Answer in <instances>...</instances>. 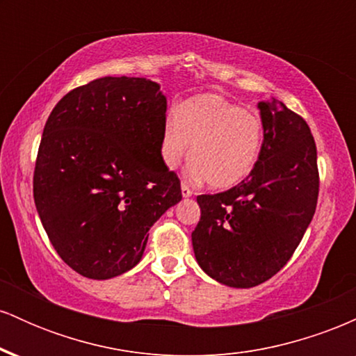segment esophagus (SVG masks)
Instances as JSON below:
<instances>
[{
	"label": "esophagus",
	"mask_w": 356,
	"mask_h": 356,
	"mask_svg": "<svg viewBox=\"0 0 356 356\" xmlns=\"http://www.w3.org/2000/svg\"><path fill=\"white\" fill-rule=\"evenodd\" d=\"M181 192H182V197H191V195L194 194V191H192L191 187L187 186V184H182V187H181Z\"/></svg>",
	"instance_id": "esophagus-1"
}]
</instances>
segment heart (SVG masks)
Here are the masks:
<instances>
[{"mask_svg": "<svg viewBox=\"0 0 356 356\" xmlns=\"http://www.w3.org/2000/svg\"><path fill=\"white\" fill-rule=\"evenodd\" d=\"M261 147L263 120L259 115L218 93H202L184 102L177 115H167L161 157L167 169H174L189 154L187 177L191 181L206 179L212 189H229L251 174Z\"/></svg>", "mask_w": 356, "mask_h": 356, "instance_id": "obj_1", "label": "heart"}]
</instances>
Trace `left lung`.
I'll return each instance as SVG.
<instances>
[{"label":"left lung","mask_w":356,"mask_h":356,"mask_svg":"<svg viewBox=\"0 0 356 356\" xmlns=\"http://www.w3.org/2000/svg\"><path fill=\"white\" fill-rule=\"evenodd\" d=\"M263 147L246 181L197 197L201 219L192 231L199 266L231 288L273 277L303 239L316 209V144L303 117L283 102L257 104Z\"/></svg>","instance_id":"left-lung-1"}]
</instances>
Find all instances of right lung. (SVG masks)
<instances>
[{"label": "right lung", "mask_w": 356, "mask_h": 356, "mask_svg": "<svg viewBox=\"0 0 356 356\" xmlns=\"http://www.w3.org/2000/svg\"><path fill=\"white\" fill-rule=\"evenodd\" d=\"M167 99L152 80L104 76L51 110L33 174L48 239L79 275L110 280L142 259L152 224L182 199L164 165Z\"/></svg>", "instance_id": "add662e5"}]
</instances>
